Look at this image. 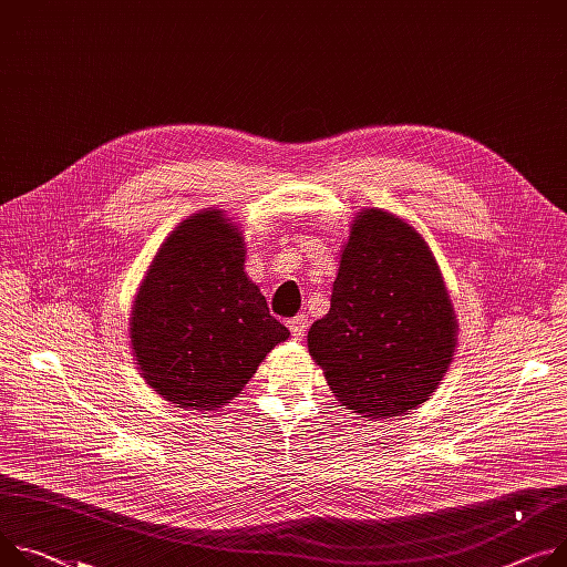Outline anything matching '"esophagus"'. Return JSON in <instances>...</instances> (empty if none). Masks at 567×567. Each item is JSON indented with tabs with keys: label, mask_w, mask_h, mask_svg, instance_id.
I'll use <instances>...</instances> for the list:
<instances>
[{
	"label": "esophagus",
	"mask_w": 567,
	"mask_h": 567,
	"mask_svg": "<svg viewBox=\"0 0 567 567\" xmlns=\"http://www.w3.org/2000/svg\"><path fill=\"white\" fill-rule=\"evenodd\" d=\"M307 323H310V321H307V317H305V315H298V317H293V319L287 321V328L291 330V337H293V339H300V337L305 334V330H307Z\"/></svg>",
	"instance_id": "34e87169"
}]
</instances>
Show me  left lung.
<instances>
[{
  "label": "left lung",
  "instance_id": "8db88e82",
  "mask_svg": "<svg viewBox=\"0 0 567 567\" xmlns=\"http://www.w3.org/2000/svg\"><path fill=\"white\" fill-rule=\"evenodd\" d=\"M456 323L425 239L384 210L359 213L330 312L307 334L341 406L391 419L423 404L447 371Z\"/></svg>",
  "mask_w": 567,
  "mask_h": 567
}]
</instances>
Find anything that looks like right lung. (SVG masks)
I'll list each match as a JSON object with an SVG mask.
<instances>
[{"label": "right lung", "mask_w": 567, "mask_h": 567, "mask_svg": "<svg viewBox=\"0 0 567 567\" xmlns=\"http://www.w3.org/2000/svg\"><path fill=\"white\" fill-rule=\"evenodd\" d=\"M289 337L244 274V239L219 210L183 221L140 285L131 343L148 386L183 409L233 400Z\"/></svg>", "instance_id": "obj_1"}]
</instances>
